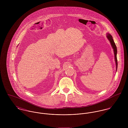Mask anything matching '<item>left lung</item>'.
Segmentation results:
<instances>
[{
    "label": "left lung",
    "mask_w": 128,
    "mask_h": 128,
    "mask_svg": "<svg viewBox=\"0 0 128 128\" xmlns=\"http://www.w3.org/2000/svg\"><path fill=\"white\" fill-rule=\"evenodd\" d=\"M106 37L108 39V40L110 41V44L113 49V52H114V58H115V64H116V71L117 70V66H118V64H117V47L116 46L114 42L113 37L111 36V35L109 33H107L106 34Z\"/></svg>",
    "instance_id": "8db88e82"
}]
</instances>
